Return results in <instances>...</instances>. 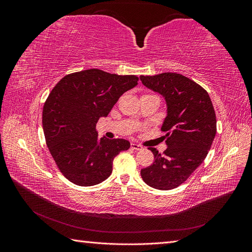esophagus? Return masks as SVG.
<instances>
[{
	"instance_id": "1",
	"label": "esophagus",
	"mask_w": 252,
	"mask_h": 252,
	"mask_svg": "<svg viewBox=\"0 0 252 252\" xmlns=\"http://www.w3.org/2000/svg\"><path fill=\"white\" fill-rule=\"evenodd\" d=\"M131 148L134 150H142L143 147L139 144H135V143H131Z\"/></svg>"
}]
</instances>
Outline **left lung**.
I'll use <instances>...</instances> for the list:
<instances>
[{
	"instance_id": "obj_1",
	"label": "left lung",
	"mask_w": 252,
	"mask_h": 252,
	"mask_svg": "<svg viewBox=\"0 0 252 252\" xmlns=\"http://www.w3.org/2000/svg\"><path fill=\"white\" fill-rule=\"evenodd\" d=\"M143 85L161 94L167 105L162 131L164 155L149 147L155 162L141 170L152 188L170 190L183 184L208 155L217 133V119L209 94L199 84L180 73L141 75Z\"/></svg>"
}]
</instances>
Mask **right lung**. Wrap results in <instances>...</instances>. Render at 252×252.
<instances>
[{
    "instance_id": "add662e5",
    "label": "right lung",
    "mask_w": 252,
    "mask_h": 252,
    "mask_svg": "<svg viewBox=\"0 0 252 252\" xmlns=\"http://www.w3.org/2000/svg\"><path fill=\"white\" fill-rule=\"evenodd\" d=\"M138 80L93 68L65 75L51 90L43 107L45 140L60 171L73 184H100L111 174L113 158L130 147L124 139L98 138L95 125Z\"/></svg>"
}]
</instances>
